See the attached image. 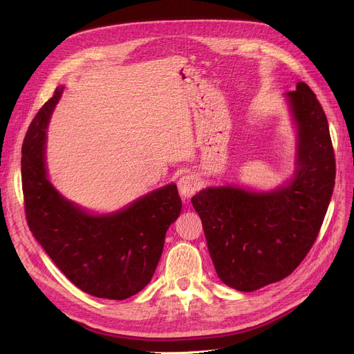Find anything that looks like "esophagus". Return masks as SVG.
<instances>
[{
    "label": "esophagus",
    "mask_w": 354,
    "mask_h": 354,
    "mask_svg": "<svg viewBox=\"0 0 354 354\" xmlns=\"http://www.w3.org/2000/svg\"><path fill=\"white\" fill-rule=\"evenodd\" d=\"M178 189H179V194L183 199H189L199 189V180L192 174L183 175L178 180Z\"/></svg>",
    "instance_id": "1"
}]
</instances>
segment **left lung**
Masks as SVG:
<instances>
[{
  "mask_svg": "<svg viewBox=\"0 0 354 354\" xmlns=\"http://www.w3.org/2000/svg\"><path fill=\"white\" fill-rule=\"evenodd\" d=\"M297 124L294 178L272 192L216 187L192 205L222 283L254 291L288 277L317 238L336 178V159L324 110L303 82L286 93Z\"/></svg>",
  "mask_w": 354,
  "mask_h": 354,
  "instance_id": "left-lung-1",
  "label": "left lung"
}]
</instances>
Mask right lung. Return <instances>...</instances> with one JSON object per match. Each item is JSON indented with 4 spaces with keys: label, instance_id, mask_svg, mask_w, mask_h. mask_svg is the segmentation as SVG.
I'll use <instances>...</instances> for the list:
<instances>
[{
    "label": "right lung",
    "instance_id": "right-lung-1",
    "mask_svg": "<svg viewBox=\"0 0 354 354\" xmlns=\"http://www.w3.org/2000/svg\"><path fill=\"white\" fill-rule=\"evenodd\" d=\"M53 97L32 119L23 143L21 178L28 228L53 263L82 291L124 300L152 280L165 234L182 209L175 183L136 199L129 207L93 215L63 198L47 179L46 129L62 96Z\"/></svg>",
    "mask_w": 354,
    "mask_h": 354
}]
</instances>
